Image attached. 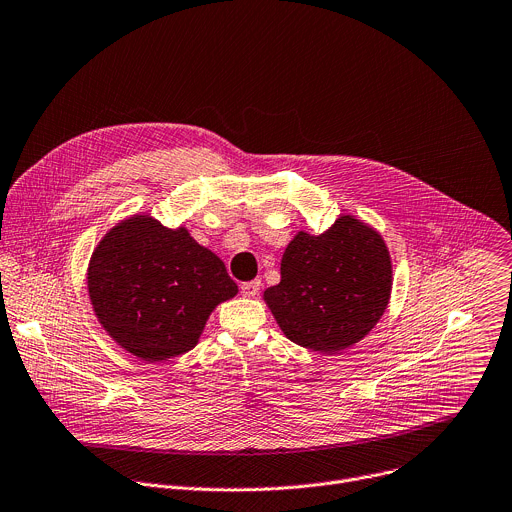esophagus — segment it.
<instances>
[{
  "mask_svg": "<svg viewBox=\"0 0 512 512\" xmlns=\"http://www.w3.org/2000/svg\"><path fill=\"white\" fill-rule=\"evenodd\" d=\"M260 287H262V282L258 278L250 280V282H244V285H242V295L252 299V297H256L260 293Z\"/></svg>",
  "mask_w": 512,
  "mask_h": 512,
  "instance_id": "esophagus-1",
  "label": "esophagus"
}]
</instances>
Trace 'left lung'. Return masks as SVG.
I'll return each mask as SVG.
<instances>
[{
  "label": "left lung",
  "instance_id": "obj_1",
  "mask_svg": "<svg viewBox=\"0 0 512 512\" xmlns=\"http://www.w3.org/2000/svg\"><path fill=\"white\" fill-rule=\"evenodd\" d=\"M392 264L382 236L339 215L321 236L299 232L280 260V282L264 301L291 342L337 354L366 337L384 315Z\"/></svg>",
  "mask_w": 512,
  "mask_h": 512
}]
</instances>
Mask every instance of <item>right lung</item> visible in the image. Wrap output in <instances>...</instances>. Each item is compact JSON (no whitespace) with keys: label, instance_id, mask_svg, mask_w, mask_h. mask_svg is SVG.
I'll return each instance as SVG.
<instances>
[{"label":"right lung","instance_id":"add662e5","mask_svg":"<svg viewBox=\"0 0 512 512\" xmlns=\"http://www.w3.org/2000/svg\"><path fill=\"white\" fill-rule=\"evenodd\" d=\"M87 289L103 329L148 364L193 350L211 311L238 295L225 264L187 227L170 230L150 215H132L101 238Z\"/></svg>","mask_w":512,"mask_h":512}]
</instances>
